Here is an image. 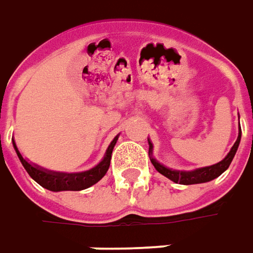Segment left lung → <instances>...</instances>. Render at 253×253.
I'll list each match as a JSON object with an SVG mask.
<instances>
[{
  "label": "left lung",
  "mask_w": 253,
  "mask_h": 253,
  "mask_svg": "<svg viewBox=\"0 0 253 253\" xmlns=\"http://www.w3.org/2000/svg\"><path fill=\"white\" fill-rule=\"evenodd\" d=\"M240 139H241V128L238 132V137L234 146L232 147L230 152L226 155V158L221 161L219 164L212 165L209 168H202V169L193 170V171H177V170H170L168 168H165L164 165L158 164L154 158H151V164L154 165V168L158 170L161 174H164L165 177H168L169 180L174 181L177 184H182V185H192V184H202V182H207L216 178L218 175H221L225 170L229 168V165L232 164L233 158L236 155L238 144H240ZM150 143V141H148ZM152 144L150 143V151L148 154H151Z\"/></svg>",
  "instance_id": "8db88e82"
}]
</instances>
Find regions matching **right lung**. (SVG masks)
<instances>
[{
    "mask_svg": "<svg viewBox=\"0 0 253 253\" xmlns=\"http://www.w3.org/2000/svg\"><path fill=\"white\" fill-rule=\"evenodd\" d=\"M118 136L114 137V140L110 143V146L107 148L106 155L102 161L101 164L96 165L94 169L84 171V173H76V174H66V173H53V171H47V170L41 169L38 166H34L30 162H27L26 159L21 157V154L17 150L15 141H13V147H15L17 157L20 159V162L27 170V173L31 175V178L37 181L41 187L46 188L53 192H60V191H82L85 188L91 187L96 184L101 180L103 175L106 174L110 166V159H112L113 148L117 143Z\"/></svg>",
    "mask_w": 253,
    "mask_h": 253,
    "instance_id": "obj_1",
    "label": "right lung"
}]
</instances>
